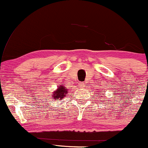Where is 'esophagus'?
Instances as JSON below:
<instances>
[{"label":"esophagus","instance_id":"esophagus-1","mask_svg":"<svg viewBox=\"0 0 148 148\" xmlns=\"http://www.w3.org/2000/svg\"><path fill=\"white\" fill-rule=\"evenodd\" d=\"M79 85H80V86H84V83H79Z\"/></svg>","mask_w":148,"mask_h":148}]
</instances>
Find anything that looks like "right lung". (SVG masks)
<instances>
[{"instance_id":"1","label":"right lung","mask_w":148,"mask_h":148,"mask_svg":"<svg viewBox=\"0 0 148 148\" xmlns=\"http://www.w3.org/2000/svg\"><path fill=\"white\" fill-rule=\"evenodd\" d=\"M67 89H66L65 87L63 86H58L56 90H54L52 92L51 95L54 99H62L65 97V95L67 94Z\"/></svg>"}]
</instances>
